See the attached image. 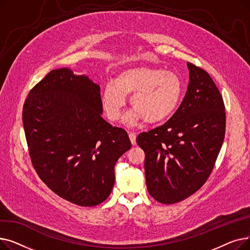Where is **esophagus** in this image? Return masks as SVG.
Listing matches in <instances>:
<instances>
[{"instance_id": "1", "label": "esophagus", "mask_w": 250, "mask_h": 250, "mask_svg": "<svg viewBox=\"0 0 250 250\" xmlns=\"http://www.w3.org/2000/svg\"><path fill=\"white\" fill-rule=\"evenodd\" d=\"M128 137H129V140H130V143H132V145H136L137 142H136V139H137V136H136V133H133V132H128Z\"/></svg>"}]
</instances>
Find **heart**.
Listing matches in <instances>:
<instances>
[{"instance_id":"1","label":"heart","mask_w":250,"mask_h":250,"mask_svg":"<svg viewBox=\"0 0 250 250\" xmlns=\"http://www.w3.org/2000/svg\"><path fill=\"white\" fill-rule=\"evenodd\" d=\"M183 91L178 75L150 65H138L123 70L104 86L101 102L107 117L112 122L121 118L126 104V95H132L134 107L125 117L133 126L142 121L160 123L177 108Z\"/></svg>"}]
</instances>
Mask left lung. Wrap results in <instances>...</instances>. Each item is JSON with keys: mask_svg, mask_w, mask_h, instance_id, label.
Segmentation results:
<instances>
[{"mask_svg": "<svg viewBox=\"0 0 250 250\" xmlns=\"http://www.w3.org/2000/svg\"><path fill=\"white\" fill-rule=\"evenodd\" d=\"M185 99L170 120L142 133L146 185L151 196L170 205L199 190L214 168L225 137V106L209 75L188 62Z\"/></svg>", "mask_w": 250, "mask_h": 250, "instance_id": "obj_1", "label": "left lung"}]
</instances>
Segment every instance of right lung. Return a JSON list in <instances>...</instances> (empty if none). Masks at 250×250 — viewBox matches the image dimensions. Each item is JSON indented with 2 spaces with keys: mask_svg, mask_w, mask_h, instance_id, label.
Masks as SVG:
<instances>
[{
  "mask_svg": "<svg viewBox=\"0 0 250 250\" xmlns=\"http://www.w3.org/2000/svg\"><path fill=\"white\" fill-rule=\"evenodd\" d=\"M100 87L69 68L52 70L29 92L22 121L37 174L61 198L83 207L106 200L114 166L132 147L102 118Z\"/></svg>",
  "mask_w": 250,
  "mask_h": 250,
  "instance_id": "1",
  "label": "right lung"
}]
</instances>
